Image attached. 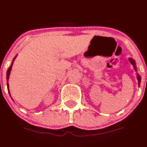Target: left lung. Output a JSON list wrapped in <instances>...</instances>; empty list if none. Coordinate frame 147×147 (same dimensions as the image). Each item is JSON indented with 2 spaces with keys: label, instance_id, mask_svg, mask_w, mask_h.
<instances>
[{
  "label": "left lung",
  "instance_id": "1",
  "mask_svg": "<svg viewBox=\"0 0 147 147\" xmlns=\"http://www.w3.org/2000/svg\"><path fill=\"white\" fill-rule=\"evenodd\" d=\"M129 61H130V63H131V64H132L133 65H134V68H135V69H136V67H135V63H134V60H132V59L129 58ZM137 77H138V81H139V84H140V82H141V78H140V76H139V75H137Z\"/></svg>",
  "mask_w": 147,
  "mask_h": 147
}]
</instances>
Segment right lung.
<instances>
[{
    "label": "right lung",
    "instance_id": "right-lung-1",
    "mask_svg": "<svg viewBox=\"0 0 147 147\" xmlns=\"http://www.w3.org/2000/svg\"><path fill=\"white\" fill-rule=\"evenodd\" d=\"M12 65H13V63H12L11 66H10V67L9 68V69H8V72H7V81L8 80V78H9V75H10V71H11ZM7 86H8V83H7Z\"/></svg>",
    "mask_w": 147,
    "mask_h": 147
}]
</instances>
